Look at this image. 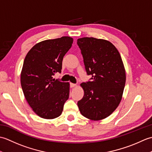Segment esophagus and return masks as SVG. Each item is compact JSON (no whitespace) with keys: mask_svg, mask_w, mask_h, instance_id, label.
Here are the masks:
<instances>
[{"mask_svg":"<svg viewBox=\"0 0 152 152\" xmlns=\"http://www.w3.org/2000/svg\"><path fill=\"white\" fill-rule=\"evenodd\" d=\"M77 85L75 84V83H70V87L71 88H74V87H76Z\"/></svg>","mask_w":152,"mask_h":152,"instance_id":"34e87169","label":"esophagus"}]
</instances>
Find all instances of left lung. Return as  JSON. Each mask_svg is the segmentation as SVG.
I'll use <instances>...</instances> for the list:
<instances>
[{
    "mask_svg": "<svg viewBox=\"0 0 152 152\" xmlns=\"http://www.w3.org/2000/svg\"><path fill=\"white\" fill-rule=\"evenodd\" d=\"M91 82L82 83L84 91L78 102L82 115L93 121L108 117L120 103L126 74L120 54L110 42L93 37L77 40Z\"/></svg>",
    "mask_w": 152,
    "mask_h": 152,
    "instance_id": "obj_1",
    "label": "left lung"
}]
</instances>
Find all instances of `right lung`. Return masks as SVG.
<instances>
[{"label": "right lung", "instance_id": "obj_1", "mask_svg": "<svg viewBox=\"0 0 152 152\" xmlns=\"http://www.w3.org/2000/svg\"><path fill=\"white\" fill-rule=\"evenodd\" d=\"M73 38L63 37L38 42L28 51L21 72V85L28 104L39 117L51 119L61 114L69 96V82L53 78L61 72L64 55Z\"/></svg>", "mask_w": 152, "mask_h": 152}]
</instances>
